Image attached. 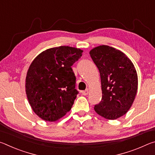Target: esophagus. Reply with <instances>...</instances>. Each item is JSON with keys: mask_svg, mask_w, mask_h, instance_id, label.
Wrapping results in <instances>:
<instances>
[{"mask_svg": "<svg viewBox=\"0 0 155 155\" xmlns=\"http://www.w3.org/2000/svg\"><path fill=\"white\" fill-rule=\"evenodd\" d=\"M88 93H89V90H84V91H82V94L83 96H86V95H87L88 94Z\"/></svg>", "mask_w": 155, "mask_h": 155, "instance_id": "esophagus-1", "label": "esophagus"}]
</instances>
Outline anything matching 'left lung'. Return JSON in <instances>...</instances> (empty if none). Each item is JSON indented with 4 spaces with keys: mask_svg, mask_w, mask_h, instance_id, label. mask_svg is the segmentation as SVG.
<instances>
[{
    "mask_svg": "<svg viewBox=\"0 0 155 155\" xmlns=\"http://www.w3.org/2000/svg\"><path fill=\"white\" fill-rule=\"evenodd\" d=\"M101 79V101L94 105L101 116L115 120L127 114L137 94L138 79L134 65L125 54L113 47L97 46L90 52Z\"/></svg>",
    "mask_w": 155,
    "mask_h": 155,
    "instance_id": "obj_1",
    "label": "left lung"
}]
</instances>
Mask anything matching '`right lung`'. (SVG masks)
I'll return each mask as SVG.
<instances>
[{
	"instance_id": "obj_1",
	"label": "right lung",
	"mask_w": 155,
	"mask_h": 155,
	"mask_svg": "<svg viewBox=\"0 0 155 155\" xmlns=\"http://www.w3.org/2000/svg\"><path fill=\"white\" fill-rule=\"evenodd\" d=\"M83 51L70 46L46 50L36 57L26 77V92L33 111L45 121L54 122L67 114L78 91L72 65Z\"/></svg>"
}]
</instances>
